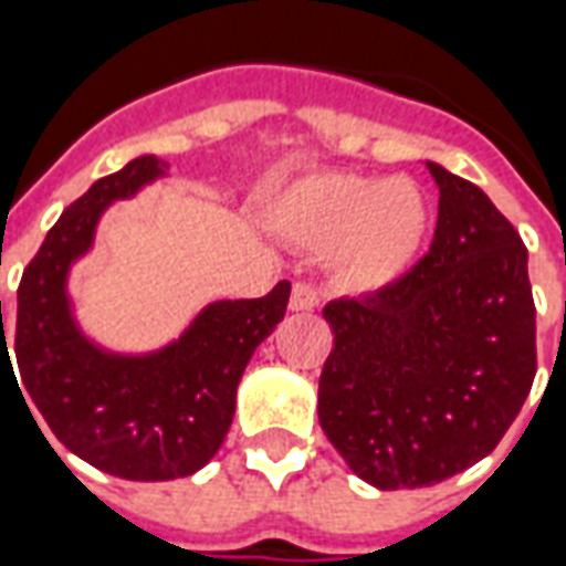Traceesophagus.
I'll return each mask as SVG.
<instances>
[{"label":"esophagus","mask_w":566,"mask_h":566,"mask_svg":"<svg viewBox=\"0 0 566 566\" xmlns=\"http://www.w3.org/2000/svg\"><path fill=\"white\" fill-rule=\"evenodd\" d=\"M287 306H291V312H312V308H318V291L308 282H296L291 287Z\"/></svg>","instance_id":"1"}]
</instances>
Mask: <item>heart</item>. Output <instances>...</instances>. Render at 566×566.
<instances>
[{"label":"heart","instance_id":"heart-1","mask_svg":"<svg viewBox=\"0 0 566 566\" xmlns=\"http://www.w3.org/2000/svg\"><path fill=\"white\" fill-rule=\"evenodd\" d=\"M270 227L306 251H324L339 291L373 296L416 266L430 233V206L409 178L321 172L272 202Z\"/></svg>","mask_w":566,"mask_h":566}]
</instances>
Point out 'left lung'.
I'll return each instance as SVG.
<instances>
[{
	"label": "left lung",
	"mask_w": 566,
	"mask_h": 566,
	"mask_svg": "<svg viewBox=\"0 0 566 566\" xmlns=\"http://www.w3.org/2000/svg\"><path fill=\"white\" fill-rule=\"evenodd\" d=\"M433 245L367 300H333L318 421L379 491L437 485L494 451L536 376L527 248L497 206L446 166Z\"/></svg>",
	"instance_id": "obj_1"
}]
</instances>
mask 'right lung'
Returning a JSON list of instances; mask_svg holds the SVG:
<instances>
[{"mask_svg":"<svg viewBox=\"0 0 566 566\" xmlns=\"http://www.w3.org/2000/svg\"><path fill=\"white\" fill-rule=\"evenodd\" d=\"M166 166L142 154L93 181L23 270L14 333L2 327L0 303V367L11 364V338L20 388L51 433L81 461L129 482L193 475L214 458L233 424L235 388L248 360L284 318L291 296V282H279L260 300H214L178 339L142 355L103 348L81 331L69 294L72 266L91 254L105 209L166 178Z\"/></svg>","mask_w":566,"mask_h":566,"instance_id":"1","label":"right lung"}]
</instances>
